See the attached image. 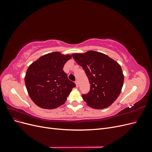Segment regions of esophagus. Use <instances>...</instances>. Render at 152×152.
<instances>
[{
    "label": "esophagus",
    "mask_w": 152,
    "mask_h": 152,
    "mask_svg": "<svg viewBox=\"0 0 152 152\" xmlns=\"http://www.w3.org/2000/svg\"><path fill=\"white\" fill-rule=\"evenodd\" d=\"M75 82V84H76V86H77V87H79V82H78L77 80H76Z\"/></svg>",
    "instance_id": "esophagus-1"
}]
</instances>
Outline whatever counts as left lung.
<instances>
[{
    "instance_id": "1",
    "label": "left lung",
    "mask_w": 152,
    "mask_h": 152,
    "mask_svg": "<svg viewBox=\"0 0 152 152\" xmlns=\"http://www.w3.org/2000/svg\"><path fill=\"white\" fill-rule=\"evenodd\" d=\"M72 56L81 66L88 78L90 91L82 94L89 107L95 109L108 107L120 94L124 83L121 66L107 55L94 50Z\"/></svg>"
}]
</instances>
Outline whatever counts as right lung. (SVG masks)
I'll use <instances>...</instances> for the list:
<instances>
[{
	"mask_svg": "<svg viewBox=\"0 0 152 152\" xmlns=\"http://www.w3.org/2000/svg\"><path fill=\"white\" fill-rule=\"evenodd\" d=\"M71 55L59 52L45 54L27 69L25 82L31 100L40 108H56L65 103L73 82L68 79L63 68Z\"/></svg>",
	"mask_w": 152,
	"mask_h": 152,
	"instance_id": "add662e5",
	"label": "right lung"
}]
</instances>
